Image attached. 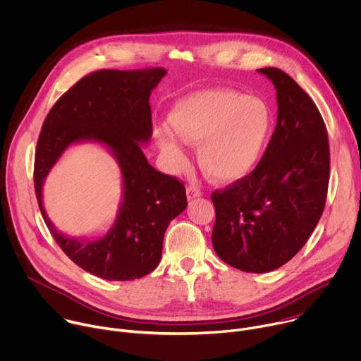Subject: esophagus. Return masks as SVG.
I'll return each instance as SVG.
<instances>
[{"label":"esophagus","mask_w":361,"mask_h":361,"mask_svg":"<svg viewBox=\"0 0 361 361\" xmlns=\"http://www.w3.org/2000/svg\"><path fill=\"white\" fill-rule=\"evenodd\" d=\"M199 196H202V192L197 188H195V186H188L186 188V197H188V200L196 199Z\"/></svg>","instance_id":"esophagus-1"}]
</instances>
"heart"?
Here are the masks:
<instances>
[{
    "instance_id": "heart-1",
    "label": "heart",
    "mask_w": 361,
    "mask_h": 361,
    "mask_svg": "<svg viewBox=\"0 0 361 361\" xmlns=\"http://www.w3.org/2000/svg\"><path fill=\"white\" fill-rule=\"evenodd\" d=\"M155 137L173 166H182L183 142L197 147L200 168L216 182H235L257 165L271 128L269 106L232 90H204L180 98Z\"/></svg>"
}]
</instances>
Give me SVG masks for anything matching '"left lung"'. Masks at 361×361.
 <instances>
[{
	"mask_svg": "<svg viewBox=\"0 0 361 361\" xmlns=\"http://www.w3.org/2000/svg\"><path fill=\"white\" fill-rule=\"evenodd\" d=\"M276 88L277 123L255 171L214 190L213 249L225 263L266 273L289 262L309 240L326 204L330 151L312 98L279 68H260Z\"/></svg>",
	"mask_w": 361,
	"mask_h": 361,
	"instance_id": "obj_1",
	"label": "left lung"
}]
</instances>
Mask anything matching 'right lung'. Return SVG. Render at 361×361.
Returning <instances> with one entry per match:
<instances>
[{"label": "right lung", "instance_id": "obj_1", "mask_svg": "<svg viewBox=\"0 0 361 361\" xmlns=\"http://www.w3.org/2000/svg\"><path fill=\"white\" fill-rule=\"evenodd\" d=\"M165 75L162 68L92 72L56 101L38 137L34 183L42 218L72 262L105 280H135L151 273L161 262L171 221L188 206L183 183L152 168L140 147L151 140L149 97ZM82 141L105 146L123 173L117 219L105 235L92 240L61 234L42 200L49 171L71 145Z\"/></svg>", "mask_w": 361, "mask_h": 361}]
</instances>
